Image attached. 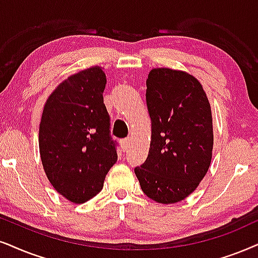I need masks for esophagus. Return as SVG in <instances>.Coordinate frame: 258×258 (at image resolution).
Returning <instances> with one entry per match:
<instances>
[{
	"mask_svg": "<svg viewBox=\"0 0 258 258\" xmlns=\"http://www.w3.org/2000/svg\"><path fill=\"white\" fill-rule=\"evenodd\" d=\"M130 145H131V139H130V138H125V139L121 140V146H122L123 150L128 149Z\"/></svg>",
	"mask_w": 258,
	"mask_h": 258,
	"instance_id": "esophagus-1",
	"label": "esophagus"
}]
</instances>
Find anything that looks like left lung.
I'll return each mask as SVG.
<instances>
[{
	"label": "left lung",
	"instance_id": "1",
	"mask_svg": "<svg viewBox=\"0 0 258 258\" xmlns=\"http://www.w3.org/2000/svg\"><path fill=\"white\" fill-rule=\"evenodd\" d=\"M151 142L135 169L146 197L163 205L190 195L207 174L213 150L210 101L193 75L155 68L146 80Z\"/></svg>",
	"mask_w": 258,
	"mask_h": 258
}]
</instances>
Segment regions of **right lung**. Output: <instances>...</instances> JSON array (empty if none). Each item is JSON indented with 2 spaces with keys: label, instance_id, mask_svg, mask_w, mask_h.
Returning <instances> with one entry per match:
<instances>
[{
  "label": "right lung",
  "instance_id": "1",
  "mask_svg": "<svg viewBox=\"0 0 258 258\" xmlns=\"http://www.w3.org/2000/svg\"><path fill=\"white\" fill-rule=\"evenodd\" d=\"M106 84L101 67L81 70L58 84L42 109V167L52 187L74 204H84L99 194L118 159L103 103Z\"/></svg>",
  "mask_w": 258,
  "mask_h": 258
}]
</instances>
